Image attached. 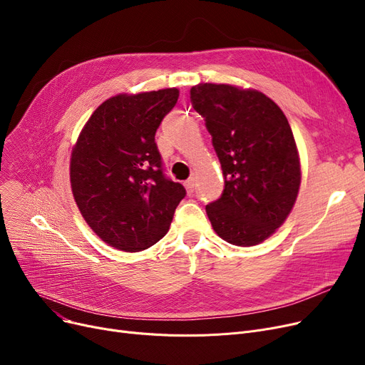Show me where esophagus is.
Returning a JSON list of instances; mask_svg holds the SVG:
<instances>
[{"mask_svg": "<svg viewBox=\"0 0 365 365\" xmlns=\"http://www.w3.org/2000/svg\"><path fill=\"white\" fill-rule=\"evenodd\" d=\"M185 187H186V190H187L189 194H192L194 189H195V179H194V178L187 179V180L185 182Z\"/></svg>", "mask_w": 365, "mask_h": 365, "instance_id": "esophagus-1", "label": "esophagus"}]
</instances>
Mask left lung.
<instances>
[{
  "instance_id": "8db88e82",
  "label": "left lung",
  "mask_w": 365,
  "mask_h": 365,
  "mask_svg": "<svg viewBox=\"0 0 365 365\" xmlns=\"http://www.w3.org/2000/svg\"><path fill=\"white\" fill-rule=\"evenodd\" d=\"M190 102L212 134L225 178L207 216L226 242L256 245L284 223L299 194L292 127L272 99L252 88L204 83L190 88Z\"/></svg>"
}]
</instances>
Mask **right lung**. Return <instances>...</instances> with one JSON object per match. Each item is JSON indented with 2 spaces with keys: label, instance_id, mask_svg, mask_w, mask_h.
Returning a JSON list of instances; mask_svg holds the SVG:
<instances>
[{
  "label": "right lung",
  "instance_id": "obj_1",
  "mask_svg": "<svg viewBox=\"0 0 365 365\" xmlns=\"http://www.w3.org/2000/svg\"><path fill=\"white\" fill-rule=\"evenodd\" d=\"M178 99V88L113 96L91 113L72 149L75 202L96 235L118 250L158 242L186 195L165 178L155 143Z\"/></svg>",
  "mask_w": 365,
  "mask_h": 365
}]
</instances>
